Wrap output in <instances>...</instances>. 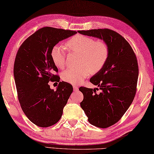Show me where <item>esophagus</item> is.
<instances>
[{
    "label": "esophagus",
    "mask_w": 154,
    "mask_h": 154,
    "mask_svg": "<svg viewBox=\"0 0 154 154\" xmlns=\"http://www.w3.org/2000/svg\"><path fill=\"white\" fill-rule=\"evenodd\" d=\"M73 90L75 91H77L78 90H79V87H78L77 86H75V85H73Z\"/></svg>",
    "instance_id": "1"
}]
</instances>
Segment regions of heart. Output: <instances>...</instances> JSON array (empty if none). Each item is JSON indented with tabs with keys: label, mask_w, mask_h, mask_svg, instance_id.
Returning <instances> with one entry per match:
<instances>
[{
	"label": "heart",
	"mask_w": 154,
	"mask_h": 154,
	"mask_svg": "<svg viewBox=\"0 0 154 154\" xmlns=\"http://www.w3.org/2000/svg\"><path fill=\"white\" fill-rule=\"evenodd\" d=\"M65 45L69 50L80 53L78 61L79 66L69 68L61 74L63 80L71 84L81 83L91 73H98L104 66L109 57V50L105 42L95 41L89 36L74 35L66 42ZM50 55L55 66L60 69L65 67L66 53L61 45H54Z\"/></svg>",
	"instance_id": "obj_1"
}]
</instances>
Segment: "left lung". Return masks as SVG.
Listing matches in <instances>:
<instances>
[{
	"instance_id": "1",
	"label": "left lung",
	"mask_w": 154,
	"mask_h": 154,
	"mask_svg": "<svg viewBox=\"0 0 154 154\" xmlns=\"http://www.w3.org/2000/svg\"><path fill=\"white\" fill-rule=\"evenodd\" d=\"M78 32L103 40L109 47L105 65L90 79V82L99 87L101 93L97 94L95 89L79 88L84 97L80 105L88 121L93 126L106 128L122 118L134 99L138 61L128 42L116 32L105 28Z\"/></svg>"
}]
</instances>
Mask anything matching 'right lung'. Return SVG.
Wrapping results in <instances>:
<instances>
[{"mask_svg": "<svg viewBox=\"0 0 154 154\" xmlns=\"http://www.w3.org/2000/svg\"><path fill=\"white\" fill-rule=\"evenodd\" d=\"M77 32L51 27H44L26 40L16 54L14 76L18 97L23 112L32 123L40 127L56 124L62 116L73 87L59 83L56 91L50 89L49 81L60 78L51 57L54 45Z\"/></svg>", "mask_w": 154, "mask_h": 154, "instance_id": "obj_1", "label": "right lung"}]
</instances>
